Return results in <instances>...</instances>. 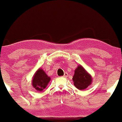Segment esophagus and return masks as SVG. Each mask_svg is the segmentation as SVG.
I'll return each mask as SVG.
<instances>
[{
  "instance_id": "obj_1",
  "label": "esophagus",
  "mask_w": 122,
  "mask_h": 122,
  "mask_svg": "<svg viewBox=\"0 0 122 122\" xmlns=\"http://www.w3.org/2000/svg\"><path fill=\"white\" fill-rule=\"evenodd\" d=\"M67 76H68V73L67 72H65L64 75H63V77H67Z\"/></svg>"
}]
</instances>
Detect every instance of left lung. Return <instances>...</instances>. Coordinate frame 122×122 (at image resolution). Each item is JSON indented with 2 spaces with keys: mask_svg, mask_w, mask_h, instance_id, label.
Returning a JSON list of instances; mask_svg holds the SVG:
<instances>
[{
  "mask_svg": "<svg viewBox=\"0 0 122 122\" xmlns=\"http://www.w3.org/2000/svg\"><path fill=\"white\" fill-rule=\"evenodd\" d=\"M72 80L74 82L75 86L77 88L80 90H83L91 84L92 78L83 67L80 65L75 70Z\"/></svg>",
  "mask_w": 122,
  "mask_h": 122,
  "instance_id": "8db88e82",
  "label": "left lung"
}]
</instances>
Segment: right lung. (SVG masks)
<instances>
[{
    "label": "right lung",
    "mask_w": 122,
    "mask_h": 122,
    "mask_svg": "<svg viewBox=\"0 0 122 122\" xmlns=\"http://www.w3.org/2000/svg\"><path fill=\"white\" fill-rule=\"evenodd\" d=\"M50 77L46 74L43 70L39 68L36 71L32 81V85L38 91H42L47 86Z\"/></svg>",
    "instance_id": "add662e5"
}]
</instances>
